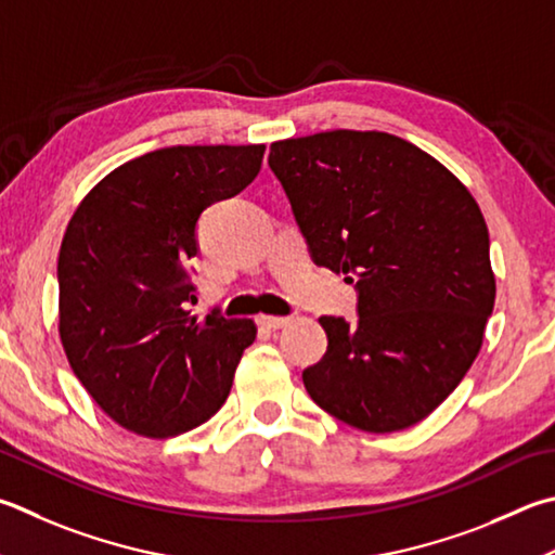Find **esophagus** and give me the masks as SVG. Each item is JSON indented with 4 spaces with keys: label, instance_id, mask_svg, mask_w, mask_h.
<instances>
[{
    "label": "esophagus",
    "instance_id": "34e87169",
    "mask_svg": "<svg viewBox=\"0 0 555 555\" xmlns=\"http://www.w3.org/2000/svg\"><path fill=\"white\" fill-rule=\"evenodd\" d=\"M257 322H259L261 327H267V330H281V327L288 325V318H281V315H259Z\"/></svg>",
    "mask_w": 555,
    "mask_h": 555
}]
</instances>
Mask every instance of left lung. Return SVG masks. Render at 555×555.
Masks as SVG:
<instances>
[{
    "instance_id": "8db88e82",
    "label": "left lung",
    "mask_w": 555,
    "mask_h": 555,
    "mask_svg": "<svg viewBox=\"0 0 555 555\" xmlns=\"http://www.w3.org/2000/svg\"><path fill=\"white\" fill-rule=\"evenodd\" d=\"M284 186L315 264L347 274L359 318H320L327 351L304 371L318 405L357 429H408L444 402L495 306L476 198L425 150L378 130L276 140Z\"/></svg>"
}]
</instances>
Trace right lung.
I'll use <instances>...</instances> for the list:
<instances>
[{
	"label": "right lung",
	"mask_w": 555,
	"mask_h": 555,
	"mask_svg": "<svg viewBox=\"0 0 555 555\" xmlns=\"http://www.w3.org/2000/svg\"><path fill=\"white\" fill-rule=\"evenodd\" d=\"M264 145H177L116 167L69 218L57 257L60 341L106 415L167 439L223 408L251 320L184 308L196 220L259 175Z\"/></svg>",
	"instance_id": "1"
}]
</instances>
